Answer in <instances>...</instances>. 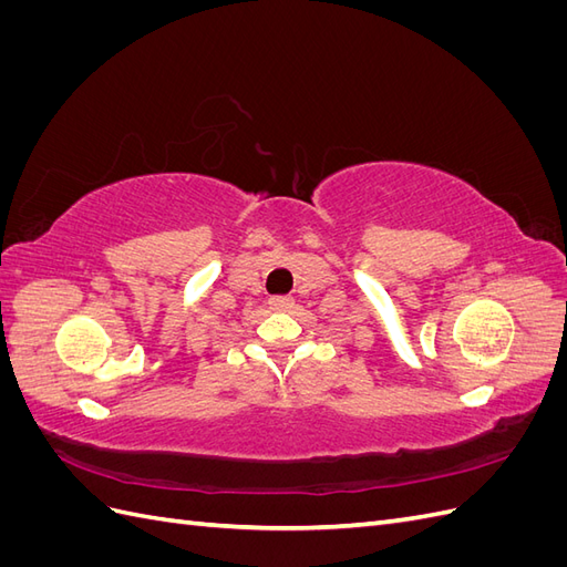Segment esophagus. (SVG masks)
Returning a JSON list of instances; mask_svg holds the SVG:
<instances>
[{"label": "esophagus", "mask_w": 567, "mask_h": 567, "mask_svg": "<svg viewBox=\"0 0 567 567\" xmlns=\"http://www.w3.org/2000/svg\"><path fill=\"white\" fill-rule=\"evenodd\" d=\"M293 305H296V300L290 296H271L269 298V307L274 312H288V310H293Z\"/></svg>", "instance_id": "esophagus-1"}]
</instances>
